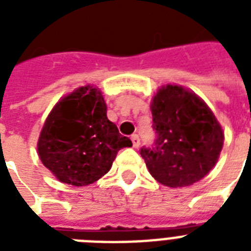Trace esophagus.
Returning <instances> with one entry per match:
<instances>
[{
  "label": "esophagus",
  "instance_id": "1",
  "mask_svg": "<svg viewBox=\"0 0 251 251\" xmlns=\"http://www.w3.org/2000/svg\"><path fill=\"white\" fill-rule=\"evenodd\" d=\"M130 139H131V142H133L134 149H138V147H139V145H141V141H139V137H138L137 134H133Z\"/></svg>",
  "mask_w": 251,
  "mask_h": 251
}]
</instances>
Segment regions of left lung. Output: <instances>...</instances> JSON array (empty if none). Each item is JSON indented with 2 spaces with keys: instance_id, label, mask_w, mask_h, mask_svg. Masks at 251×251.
<instances>
[{
  "instance_id": "8db88e82",
  "label": "left lung",
  "mask_w": 251,
  "mask_h": 251,
  "mask_svg": "<svg viewBox=\"0 0 251 251\" xmlns=\"http://www.w3.org/2000/svg\"><path fill=\"white\" fill-rule=\"evenodd\" d=\"M156 139L141 150L157 182L183 187L202 179L222 152L224 133L207 104L177 84L159 88L151 104Z\"/></svg>"
}]
</instances>
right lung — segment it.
Listing matches in <instances>:
<instances>
[{
	"instance_id": "right-lung-1",
	"label": "right lung",
	"mask_w": 251,
	"mask_h": 251,
	"mask_svg": "<svg viewBox=\"0 0 251 251\" xmlns=\"http://www.w3.org/2000/svg\"><path fill=\"white\" fill-rule=\"evenodd\" d=\"M130 146L106 117L100 90L84 86L54 105L41 129L37 152L58 181L87 186L106 175L118 151Z\"/></svg>"
}]
</instances>
